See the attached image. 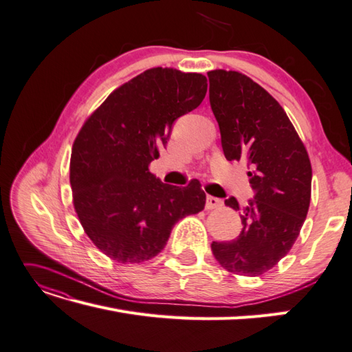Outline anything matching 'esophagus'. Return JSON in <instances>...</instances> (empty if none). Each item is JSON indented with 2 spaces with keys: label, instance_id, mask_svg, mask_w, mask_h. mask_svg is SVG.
<instances>
[{
  "label": "esophagus",
  "instance_id": "esophagus-1",
  "mask_svg": "<svg viewBox=\"0 0 352 352\" xmlns=\"http://www.w3.org/2000/svg\"><path fill=\"white\" fill-rule=\"evenodd\" d=\"M223 205V201L219 199V197L215 196H206V202H205V208L206 210H214V208H219V206Z\"/></svg>",
  "mask_w": 352,
  "mask_h": 352
}]
</instances>
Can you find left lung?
<instances>
[{"label": "left lung", "instance_id": "1", "mask_svg": "<svg viewBox=\"0 0 352 352\" xmlns=\"http://www.w3.org/2000/svg\"><path fill=\"white\" fill-rule=\"evenodd\" d=\"M210 104L228 160H244L254 199L239 206L236 239L212 242L217 262L229 272L258 276L287 256L299 236L311 202L312 168L308 151L284 108L266 90L238 71L208 73Z\"/></svg>", "mask_w": 352, "mask_h": 352}]
</instances>
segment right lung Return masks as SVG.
Masks as SVG:
<instances>
[{
    "label": "right lung",
    "instance_id": "right-lung-1",
    "mask_svg": "<svg viewBox=\"0 0 352 352\" xmlns=\"http://www.w3.org/2000/svg\"><path fill=\"white\" fill-rule=\"evenodd\" d=\"M206 87L202 74L151 68L116 89L80 129L69 162L74 208L90 241L116 262L157 256L175 223L204 210L197 179L165 184L148 165Z\"/></svg>",
    "mask_w": 352,
    "mask_h": 352
}]
</instances>
